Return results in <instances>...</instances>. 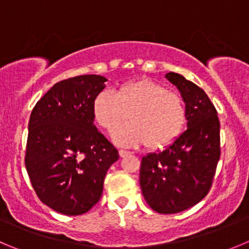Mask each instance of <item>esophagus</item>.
Wrapping results in <instances>:
<instances>
[{
  "label": "esophagus",
  "mask_w": 249,
  "mask_h": 249,
  "mask_svg": "<svg viewBox=\"0 0 249 249\" xmlns=\"http://www.w3.org/2000/svg\"><path fill=\"white\" fill-rule=\"evenodd\" d=\"M129 155H131V152H130V151L119 150V156L120 157H126V156H129Z\"/></svg>",
  "instance_id": "1"
}]
</instances>
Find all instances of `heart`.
I'll return each mask as SVG.
<instances>
[{
    "label": "heart",
    "mask_w": 249,
    "mask_h": 249,
    "mask_svg": "<svg viewBox=\"0 0 249 249\" xmlns=\"http://www.w3.org/2000/svg\"><path fill=\"white\" fill-rule=\"evenodd\" d=\"M92 113L94 122L108 134L130 114L133 122L114 134L115 143L125 147L146 143L152 150H161L179 138L187 123L182 96L151 80L124 83L117 93L103 89L93 99Z\"/></svg>",
    "instance_id": "1"
}]
</instances>
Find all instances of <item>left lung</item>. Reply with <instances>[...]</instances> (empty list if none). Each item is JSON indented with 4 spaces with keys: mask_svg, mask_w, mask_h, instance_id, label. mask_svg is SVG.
<instances>
[{
    "mask_svg": "<svg viewBox=\"0 0 249 249\" xmlns=\"http://www.w3.org/2000/svg\"><path fill=\"white\" fill-rule=\"evenodd\" d=\"M166 78L177 86L187 106L188 129L159 153L141 160L143 198L159 213H177L208 195L220 160V122L210 98L199 86L179 73Z\"/></svg>",
    "mask_w": 249,
    "mask_h": 249,
    "instance_id": "left-lung-1",
    "label": "left lung"
}]
</instances>
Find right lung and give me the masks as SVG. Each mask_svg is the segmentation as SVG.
Wrapping results in <instances>:
<instances>
[{
    "mask_svg": "<svg viewBox=\"0 0 249 249\" xmlns=\"http://www.w3.org/2000/svg\"><path fill=\"white\" fill-rule=\"evenodd\" d=\"M103 76L55 83L36 102L28 126L25 168L38 198L60 213H86L99 201L118 150L94 126L92 103Z\"/></svg>",
    "mask_w": 249,
    "mask_h": 249,
    "instance_id": "obj_1",
    "label": "right lung"
}]
</instances>
